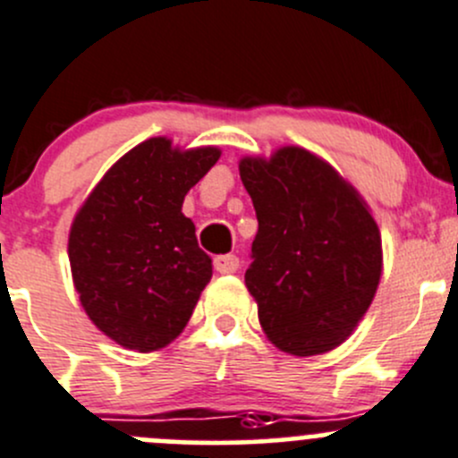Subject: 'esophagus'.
<instances>
[{
    "label": "esophagus",
    "mask_w": 458,
    "mask_h": 458,
    "mask_svg": "<svg viewBox=\"0 0 458 458\" xmlns=\"http://www.w3.org/2000/svg\"><path fill=\"white\" fill-rule=\"evenodd\" d=\"M214 267L218 274H235L240 267V260L233 256V253H227V256H218L214 260Z\"/></svg>",
    "instance_id": "1"
}]
</instances>
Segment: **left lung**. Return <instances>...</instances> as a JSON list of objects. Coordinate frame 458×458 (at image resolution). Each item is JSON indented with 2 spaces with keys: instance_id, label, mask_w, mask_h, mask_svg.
<instances>
[{
  "instance_id": "8db88e82",
  "label": "left lung",
  "mask_w": 458,
  "mask_h": 458,
  "mask_svg": "<svg viewBox=\"0 0 458 458\" xmlns=\"http://www.w3.org/2000/svg\"><path fill=\"white\" fill-rule=\"evenodd\" d=\"M258 233L244 284L262 332L293 356L332 352L369 310L383 274L381 231L360 193L302 147L238 165Z\"/></svg>"
}]
</instances>
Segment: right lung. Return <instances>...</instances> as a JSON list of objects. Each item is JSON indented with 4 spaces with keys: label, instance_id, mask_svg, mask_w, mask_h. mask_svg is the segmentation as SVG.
<instances>
[{
    "label": "right lung",
    "instance_id": "add662e5",
    "mask_svg": "<svg viewBox=\"0 0 458 458\" xmlns=\"http://www.w3.org/2000/svg\"><path fill=\"white\" fill-rule=\"evenodd\" d=\"M218 157V147L148 138L104 174L75 214V292L95 327L124 350L148 354L178 338L211 280V258L182 202Z\"/></svg>",
    "mask_w": 458,
    "mask_h": 458
}]
</instances>
